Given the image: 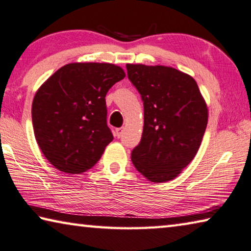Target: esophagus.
I'll list each match as a JSON object with an SVG mask.
<instances>
[{"mask_svg":"<svg viewBox=\"0 0 251 251\" xmlns=\"http://www.w3.org/2000/svg\"><path fill=\"white\" fill-rule=\"evenodd\" d=\"M123 130H124V128H123V127H121V128H116V129H115V133H116V136H117L118 138H120L121 136H122Z\"/></svg>","mask_w":251,"mask_h":251,"instance_id":"34e87169","label":"esophagus"}]
</instances>
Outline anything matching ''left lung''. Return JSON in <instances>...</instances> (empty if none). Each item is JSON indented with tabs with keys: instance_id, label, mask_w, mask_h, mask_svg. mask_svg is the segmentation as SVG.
Wrapping results in <instances>:
<instances>
[{
	"instance_id": "obj_1",
	"label": "left lung",
	"mask_w": 251,
	"mask_h": 251,
	"mask_svg": "<svg viewBox=\"0 0 251 251\" xmlns=\"http://www.w3.org/2000/svg\"><path fill=\"white\" fill-rule=\"evenodd\" d=\"M126 69L144 103L143 135L131 161L148 180H172L201 146L208 122L205 100L196 80L173 67L127 64Z\"/></svg>"
}]
</instances>
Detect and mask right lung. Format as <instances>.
Masks as SVG:
<instances>
[{
	"mask_svg": "<svg viewBox=\"0 0 251 251\" xmlns=\"http://www.w3.org/2000/svg\"><path fill=\"white\" fill-rule=\"evenodd\" d=\"M125 77L108 63H71L57 70L34 96L32 122L42 152L63 173L80 174L100 160L113 141L105 96Z\"/></svg>",
	"mask_w": 251,
	"mask_h": 251,
	"instance_id": "right-lung-1",
	"label": "right lung"
}]
</instances>
